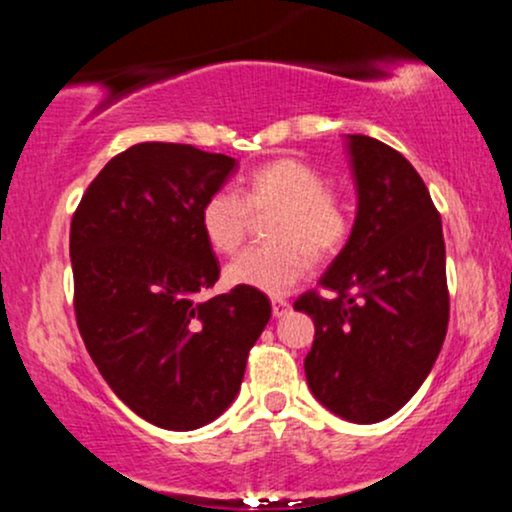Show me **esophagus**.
I'll list each match as a JSON object with an SVG mask.
<instances>
[{"label":"esophagus","mask_w":512,"mask_h":512,"mask_svg":"<svg viewBox=\"0 0 512 512\" xmlns=\"http://www.w3.org/2000/svg\"><path fill=\"white\" fill-rule=\"evenodd\" d=\"M291 310V303L286 301V298H272V313L274 317H281L286 315Z\"/></svg>","instance_id":"1"}]
</instances>
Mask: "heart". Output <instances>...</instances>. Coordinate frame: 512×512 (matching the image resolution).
<instances>
[{
  "instance_id": "heart-1",
  "label": "heart",
  "mask_w": 512,
  "mask_h": 512,
  "mask_svg": "<svg viewBox=\"0 0 512 512\" xmlns=\"http://www.w3.org/2000/svg\"><path fill=\"white\" fill-rule=\"evenodd\" d=\"M267 226L272 245L250 248L226 267V279L264 293H284L315 262L332 260L351 236V211L315 166L279 156L250 170L243 195L216 190L199 211L204 238L216 252L233 255L248 238L252 216L274 214Z\"/></svg>"
}]
</instances>
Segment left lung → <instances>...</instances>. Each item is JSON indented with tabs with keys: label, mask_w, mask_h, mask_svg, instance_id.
<instances>
[{
	"label": "left lung",
	"mask_w": 512,
	"mask_h": 512,
	"mask_svg": "<svg viewBox=\"0 0 512 512\" xmlns=\"http://www.w3.org/2000/svg\"><path fill=\"white\" fill-rule=\"evenodd\" d=\"M358 214L319 289L293 308L315 322L305 378L317 402L375 424L414 397L450 320L445 240L426 182L399 151L351 134Z\"/></svg>",
	"instance_id": "1"
}]
</instances>
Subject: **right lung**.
Listing matches in <instances>:
<instances>
[{"mask_svg":"<svg viewBox=\"0 0 512 512\" xmlns=\"http://www.w3.org/2000/svg\"><path fill=\"white\" fill-rule=\"evenodd\" d=\"M238 170L190 144L144 142L105 163L72 216L74 315L105 383L168 431L228 409L272 315L262 291L214 298L219 260L199 211Z\"/></svg>","mask_w":512,"mask_h":512,"instance_id":"right-lung-1","label":"right lung"}]
</instances>
